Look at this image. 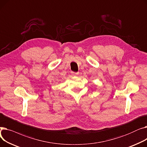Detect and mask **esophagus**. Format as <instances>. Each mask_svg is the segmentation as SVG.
Masks as SVG:
<instances>
[{
    "label": "esophagus",
    "mask_w": 147,
    "mask_h": 147,
    "mask_svg": "<svg viewBox=\"0 0 147 147\" xmlns=\"http://www.w3.org/2000/svg\"><path fill=\"white\" fill-rule=\"evenodd\" d=\"M71 74L73 76H78V73H74V72H71Z\"/></svg>",
    "instance_id": "34e87169"
}]
</instances>
